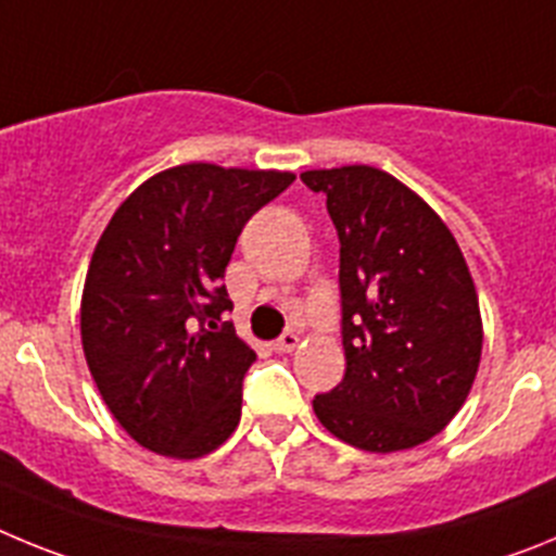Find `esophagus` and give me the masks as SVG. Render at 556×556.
Here are the masks:
<instances>
[{
  "instance_id": "esophagus-1",
  "label": "esophagus",
  "mask_w": 556,
  "mask_h": 556,
  "mask_svg": "<svg viewBox=\"0 0 556 556\" xmlns=\"http://www.w3.org/2000/svg\"><path fill=\"white\" fill-rule=\"evenodd\" d=\"M298 345H301V337H298V333H292V331H287L283 337L275 339L273 351L275 353H292Z\"/></svg>"
}]
</instances>
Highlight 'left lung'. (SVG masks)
Listing matches in <instances>:
<instances>
[{"instance_id":"obj_1","label":"left lung","mask_w":556,"mask_h":556,"mask_svg":"<svg viewBox=\"0 0 556 556\" xmlns=\"http://www.w3.org/2000/svg\"><path fill=\"white\" fill-rule=\"evenodd\" d=\"M339 233L345 378L312 401L337 440L370 454L426 443L468 401L481 362L479 294L448 225L367 164L301 172Z\"/></svg>"}]
</instances>
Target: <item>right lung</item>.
I'll return each mask as SVG.
<instances>
[{"mask_svg": "<svg viewBox=\"0 0 556 556\" xmlns=\"http://www.w3.org/2000/svg\"><path fill=\"white\" fill-rule=\"evenodd\" d=\"M294 180L281 169L180 164L147 178L102 230L80 298L88 370L147 451L200 459L233 434L255 353L223 312L236 239Z\"/></svg>", "mask_w": 556, "mask_h": 556, "instance_id": "obj_1", "label": "right lung"}]
</instances>
